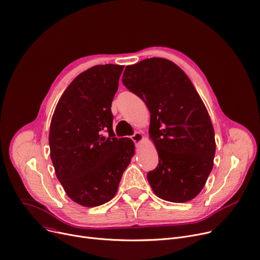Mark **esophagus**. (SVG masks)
Masks as SVG:
<instances>
[{
    "label": "esophagus",
    "instance_id": "1",
    "mask_svg": "<svg viewBox=\"0 0 260 260\" xmlns=\"http://www.w3.org/2000/svg\"><path fill=\"white\" fill-rule=\"evenodd\" d=\"M143 138H144V136H143V133H141V132H135V133L131 136V139H132V141H133L136 145H138L139 143H141V142L143 141Z\"/></svg>",
    "mask_w": 260,
    "mask_h": 260
}]
</instances>
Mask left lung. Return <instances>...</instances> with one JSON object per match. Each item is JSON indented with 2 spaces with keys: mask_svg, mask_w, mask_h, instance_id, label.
<instances>
[{
  "mask_svg": "<svg viewBox=\"0 0 260 260\" xmlns=\"http://www.w3.org/2000/svg\"><path fill=\"white\" fill-rule=\"evenodd\" d=\"M124 85L146 103L150 137L159 164L148 173L154 193L183 203L201 191L213 167L214 130L208 111L186 74L165 58L128 66Z\"/></svg>",
  "mask_w": 260,
  "mask_h": 260,
  "instance_id": "1",
  "label": "left lung"
}]
</instances>
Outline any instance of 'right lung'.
<instances>
[{
  "label": "right lung",
  "instance_id": "right-lung-1",
  "mask_svg": "<svg viewBox=\"0 0 260 260\" xmlns=\"http://www.w3.org/2000/svg\"><path fill=\"white\" fill-rule=\"evenodd\" d=\"M123 70L94 66L78 75L52 116L49 144L57 179L73 201L85 207L110 201L134 155L131 139L116 138L112 130L111 103Z\"/></svg>",
  "mask_w": 260,
  "mask_h": 260
}]
</instances>
